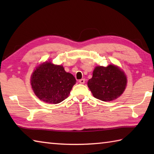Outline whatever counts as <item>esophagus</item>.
I'll list each match as a JSON object with an SVG mask.
<instances>
[{"mask_svg":"<svg viewBox=\"0 0 154 154\" xmlns=\"http://www.w3.org/2000/svg\"><path fill=\"white\" fill-rule=\"evenodd\" d=\"M79 82L81 83V84H83V83H85V79H80V80L79 81Z\"/></svg>","mask_w":154,"mask_h":154,"instance_id":"esophagus-1","label":"esophagus"}]
</instances>
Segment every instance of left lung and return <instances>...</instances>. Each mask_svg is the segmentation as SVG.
<instances>
[{
	"instance_id": "1",
	"label": "left lung",
	"mask_w": 154,
	"mask_h": 154,
	"mask_svg": "<svg viewBox=\"0 0 154 154\" xmlns=\"http://www.w3.org/2000/svg\"><path fill=\"white\" fill-rule=\"evenodd\" d=\"M126 77L124 72L114 65L96 66L88 86L96 98L111 101L118 98L126 88Z\"/></svg>"
}]
</instances>
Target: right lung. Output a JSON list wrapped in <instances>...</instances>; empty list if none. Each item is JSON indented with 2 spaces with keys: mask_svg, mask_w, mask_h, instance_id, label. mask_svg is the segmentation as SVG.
<instances>
[{
  "mask_svg": "<svg viewBox=\"0 0 154 154\" xmlns=\"http://www.w3.org/2000/svg\"><path fill=\"white\" fill-rule=\"evenodd\" d=\"M76 83L75 77L61 65L50 62L38 66L31 77V85L36 96L48 103L58 104L69 96Z\"/></svg>",
  "mask_w": 154,
  "mask_h": 154,
  "instance_id": "right-lung-1",
  "label": "right lung"
}]
</instances>
